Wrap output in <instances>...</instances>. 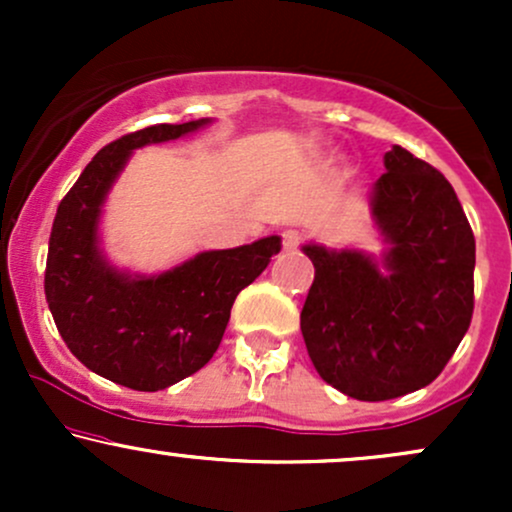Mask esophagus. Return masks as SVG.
Returning <instances> with one entry per match:
<instances>
[{
  "instance_id": "1",
  "label": "esophagus",
  "mask_w": 512,
  "mask_h": 512,
  "mask_svg": "<svg viewBox=\"0 0 512 512\" xmlns=\"http://www.w3.org/2000/svg\"><path fill=\"white\" fill-rule=\"evenodd\" d=\"M303 240V233L296 231V228H286L284 233H281V243H284V250H296L298 245H301Z\"/></svg>"
}]
</instances>
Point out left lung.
<instances>
[{
    "label": "left lung",
    "instance_id": "left-lung-1",
    "mask_svg": "<svg viewBox=\"0 0 512 512\" xmlns=\"http://www.w3.org/2000/svg\"><path fill=\"white\" fill-rule=\"evenodd\" d=\"M370 207L380 260L303 245L315 279L301 332L325 383L383 402L433 383L469 330L474 233L445 175L402 146L385 154Z\"/></svg>",
    "mask_w": 512,
    "mask_h": 512
}]
</instances>
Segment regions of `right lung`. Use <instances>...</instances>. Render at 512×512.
Listing matches in <instances>:
<instances>
[{"mask_svg": "<svg viewBox=\"0 0 512 512\" xmlns=\"http://www.w3.org/2000/svg\"><path fill=\"white\" fill-rule=\"evenodd\" d=\"M211 120L154 125L103 146L64 195L52 221L45 298L64 344L93 373L156 392L207 366L233 301L267 269L281 238L199 252L168 272L115 269L98 238L105 197L134 149L180 139Z\"/></svg>", "mask_w": 512, "mask_h": 512, "instance_id": "add662e5", "label": "right lung"}]
</instances>
